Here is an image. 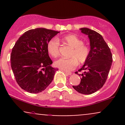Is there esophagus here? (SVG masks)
Returning a JSON list of instances; mask_svg holds the SVG:
<instances>
[{
    "mask_svg": "<svg viewBox=\"0 0 125 125\" xmlns=\"http://www.w3.org/2000/svg\"><path fill=\"white\" fill-rule=\"evenodd\" d=\"M64 73L67 74V75H71L72 73L69 72H67V71H64Z\"/></svg>",
    "mask_w": 125,
    "mask_h": 125,
    "instance_id": "1",
    "label": "esophagus"
}]
</instances>
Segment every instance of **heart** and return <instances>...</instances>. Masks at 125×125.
Wrapping results in <instances>:
<instances>
[{
    "mask_svg": "<svg viewBox=\"0 0 125 125\" xmlns=\"http://www.w3.org/2000/svg\"><path fill=\"white\" fill-rule=\"evenodd\" d=\"M62 41L73 49L70 59L61 58L54 63L57 67L66 71L74 69L79 64H83L87 61L90 54L89 48L83 44V41L74 35L66 36L62 39ZM59 43L56 39H52L47 44L48 51L52 56L56 58L59 54Z\"/></svg>",
    "mask_w": 125,
    "mask_h": 125,
    "instance_id": "obj_1",
    "label": "heart"
}]
</instances>
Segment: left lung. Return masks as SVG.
Segmentation results:
<instances>
[{
  "label": "left lung",
  "mask_w": 125,
  "mask_h": 125,
  "mask_svg": "<svg viewBox=\"0 0 125 125\" xmlns=\"http://www.w3.org/2000/svg\"><path fill=\"white\" fill-rule=\"evenodd\" d=\"M81 32L87 35L90 42V54L83 66L78 70L82 71L79 84L73 86L79 93L90 94L102 87L107 79L112 63V55L102 36L87 28L80 29Z\"/></svg>",
  "instance_id": "left-lung-1"
}]
</instances>
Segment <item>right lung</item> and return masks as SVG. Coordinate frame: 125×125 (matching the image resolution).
<instances>
[{
    "mask_svg": "<svg viewBox=\"0 0 125 125\" xmlns=\"http://www.w3.org/2000/svg\"><path fill=\"white\" fill-rule=\"evenodd\" d=\"M59 32L45 28L31 29L16 42L11 53V67L22 89L38 94L51 84L58 69L52 67L47 44Z\"/></svg>",
    "mask_w": 125,
    "mask_h": 125,
    "instance_id": "1",
    "label": "right lung"
}]
</instances>
